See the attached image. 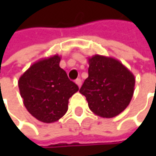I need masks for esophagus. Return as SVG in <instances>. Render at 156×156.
Segmentation results:
<instances>
[{
  "label": "esophagus",
  "mask_w": 156,
  "mask_h": 156,
  "mask_svg": "<svg viewBox=\"0 0 156 156\" xmlns=\"http://www.w3.org/2000/svg\"><path fill=\"white\" fill-rule=\"evenodd\" d=\"M75 82H76V84H77V85L78 86V87H81V84H82V80H81L80 78H77Z\"/></svg>",
  "instance_id": "esophagus-1"
}]
</instances>
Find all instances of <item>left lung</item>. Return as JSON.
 I'll return each mask as SVG.
<instances>
[{
	"mask_svg": "<svg viewBox=\"0 0 156 156\" xmlns=\"http://www.w3.org/2000/svg\"><path fill=\"white\" fill-rule=\"evenodd\" d=\"M88 78L79 92L89 109L104 118H112L129 105L135 91L134 74L119 60L102 55L88 58Z\"/></svg>",
	"mask_w": 156,
	"mask_h": 156,
	"instance_id": "1",
	"label": "left lung"
}]
</instances>
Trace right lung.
Returning <instances> with one entry per match:
<instances>
[{"mask_svg": "<svg viewBox=\"0 0 156 156\" xmlns=\"http://www.w3.org/2000/svg\"><path fill=\"white\" fill-rule=\"evenodd\" d=\"M60 57L54 55L33 63L19 78L23 104L29 113L43 123H54L68 111L69 99L78 87L59 67Z\"/></svg>", "mask_w": 156, "mask_h": 156, "instance_id": "right-lung-1", "label": "right lung"}]
</instances>
